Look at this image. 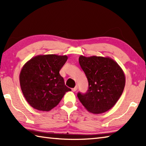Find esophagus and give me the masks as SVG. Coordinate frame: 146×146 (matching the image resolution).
I'll return each mask as SVG.
<instances>
[{"instance_id": "34e87169", "label": "esophagus", "mask_w": 146, "mask_h": 146, "mask_svg": "<svg viewBox=\"0 0 146 146\" xmlns=\"http://www.w3.org/2000/svg\"><path fill=\"white\" fill-rule=\"evenodd\" d=\"M77 89H78V86H76L75 88H72V91H73V92H76V91L77 90Z\"/></svg>"}]
</instances>
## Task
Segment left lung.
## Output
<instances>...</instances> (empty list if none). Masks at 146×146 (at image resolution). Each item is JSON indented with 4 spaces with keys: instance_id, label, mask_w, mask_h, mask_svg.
Returning <instances> with one entry per match:
<instances>
[{
    "instance_id": "1",
    "label": "left lung",
    "mask_w": 146,
    "mask_h": 146,
    "mask_svg": "<svg viewBox=\"0 0 146 146\" xmlns=\"http://www.w3.org/2000/svg\"><path fill=\"white\" fill-rule=\"evenodd\" d=\"M79 63L88 81L86 94L78 93L80 102L89 112L99 114L112 108L122 95L125 76L122 68L109 57L80 56Z\"/></svg>"
}]
</instances>
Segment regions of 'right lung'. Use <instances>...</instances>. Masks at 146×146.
Segmentation results:
<instances>
[{
	"label": "right lung",
	"mask_w": 146,
	"mask_h": 146,
	"mask_svg": "<svg viewBox=\"0 0 146 146\" xmlns=\"http://www.w3.org/2000/svg\"><path fill=\"white\" fill-rule=\"evenodd\" d=\"M67 60L66 55H38L24 64L19 75L20 86L24 98L33 108L51 110L66 92L71 90L60 74Z\"/></svg>",
	"instance_id": "obj_1"
}]
</instances>
